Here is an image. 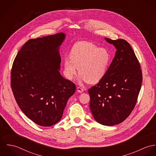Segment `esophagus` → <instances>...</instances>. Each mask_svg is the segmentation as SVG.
I'll list each match as a JSON object with an SVG mask.
<instances>
[{
  "instance_id": "obj_1",
  "label": "esophagus",
  "mask_w": 156,
  "mask_h": 156,
  "mask_svg": "<svg viewBox=\"0 0 156 156\" xmlns=\"http://www.w3.org/2000/svg\"><path fill=\"white\" fill-rule=\"evenodd\" d=\"M77 92H79V93H82L84 90V89H83L82 88H81V87H77Z\"/></svg>"
}]
</instances>
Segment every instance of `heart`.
<instances>
[{
  "label": "heart",
  "mask_w": 156,
  "mask_h": 156,
  "mask_svg": "<svg viewBox=\"0 0 156 156\" xmlns=\"http://www.w3.org/2000/svg\"><path fill=\"white\" fill-rule=\"evenodd\" d=\"M111 61V54L105 48L91 43L82 41L73 45L69 59L64 62L65 74L71 80L77 74V69L82 80L89 83L99 82L105 75Z\"/></svg>",
  "instance_id": "heart-1"
}]
</instances>
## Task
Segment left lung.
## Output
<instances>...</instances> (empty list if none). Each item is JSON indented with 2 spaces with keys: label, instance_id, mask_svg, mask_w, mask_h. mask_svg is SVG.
I'll use <instances>...</instances> for the list:
<instances>
[{
  "label": "left lung",
  "instance_id": "left-lung-1",
  "mask_svg": "<svg viewBox=\"0 0 156 156\" xmlns=\"http://www.w3.org/2000/svg\"><path fill=\"white\" fill-rule=\"evenodd\" d=\"M105 40L116 51L105 76L88 89L89 106L95 121L111 126L123 122L133 110L142 85V73L127 41Z\"/></svg>",
  "mask_w": 156,
  "mask_h": 156
}]
</instances>
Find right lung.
<instances>
[{
  "mask_svg": "<svg viewBox=\"0 0 156 156\" xmlns=\"http://www.w3.org/2000/svg\"><path fill=\"white\" fill-rule=\"evenodd\" d=\"M61 32L28 40L12 64L11 86L20 109L35 124L49 127L62 118L76 85L59 73Z\"/></svg>",
  "mask_w": 156,
  "mask_h": 156,
  "instance_id": "1",
  "label": "right lung"
}]
</instances>
